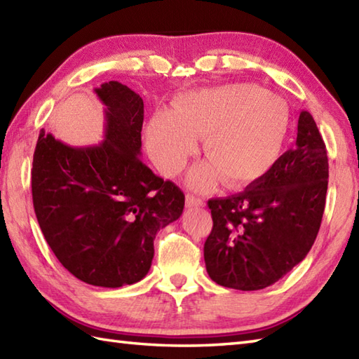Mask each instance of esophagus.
Instances as JSON below:
<instances>
[{"label":"esophagus","mask_w":359,"mask_h":359,"mask_svg":"<svg viewBox=\"0 0 359 359\" xmlns=\"http://www.w3.org/2000/svg\"><path fill=\"white\" fill-rule=\"evenodd\" d=\"M205 202L201 197H196L191 194H187V207L188 208H197V207H203Z\"/></svg>","instance_id":"34e87169"}]
</instances>
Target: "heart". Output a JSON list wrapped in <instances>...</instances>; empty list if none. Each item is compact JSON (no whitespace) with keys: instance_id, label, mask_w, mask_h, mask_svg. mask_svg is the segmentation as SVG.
I'll use <instances>...</instances> for the list:
<instances>
[{"instance_id":"b5f03b06","label":"heart","mask_w":359,"mask_h":359,"mask_svg":"<svg viewBox=\"0 0 359 359\" xmlns=\"http://www.w3.org/2000/svg\"><path fill=\"white\" fill-rule=\"evenodd\" d=\"M290 129L284 98L257 85L239 83L201 89L179 98L172 112H157L144 131L148 154L166 177L177 174L203 139L208 158L193 166L187 184L208 191L225 177L247 187L271 171Z\"/></svg>"}]
</instances>
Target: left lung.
Wrapping results in <instances>:
<instances>
[{
	"instance_id": "left-lung-1",
	"label": "left lung",
	"mask_w": 359,
	"mask_h": 359,
	"mask_svg": "<svg viewBox=\"0 0 359 359\" xmlns=\"http://www.w3.org/2000/svg\"><path fill=\"white\" fill-rule=\"evenodd\" d=\"M329 160L309 111H301L293 149L243 191L208 201L212 230L203 247L216 284L262 290L307 256L324 215Z\"/></svg>"
}]
</instances>
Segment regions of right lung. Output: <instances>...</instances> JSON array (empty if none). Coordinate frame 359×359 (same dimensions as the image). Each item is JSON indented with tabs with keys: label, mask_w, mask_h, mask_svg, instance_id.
Returning <instances> with one entry per match:
<instances>
[{
	"label": "right lung",
	"mask_w": 359,
	"mask_h": 359,
	"mask_svg": "<svg viewBox=\"0 0 359 359\" xmlns=\"http://www.w3.org/2000/svg\"><path fill=\"white\" fill-rule=\"evenodd\" d=\"M103 103V140L71 147L40 131L32 199L46 242L89 285L118 288L147 276L160 228L177 220L185 196L142 156L143 100L118 81L94 89Z\"/></svg>",
	"instance_id": "obj_1"
}]
</instances>
